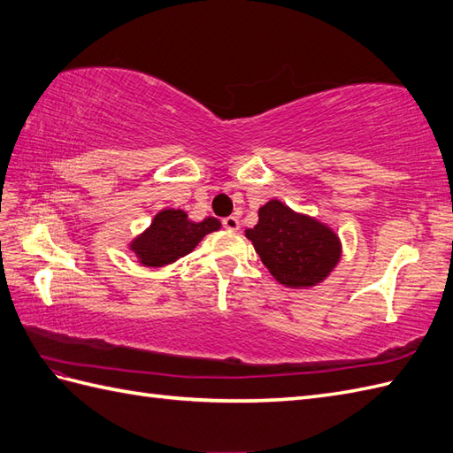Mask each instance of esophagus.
Listing matches in <instances>:
<instances>
[{"instance_id":"esophagus-1","label":"esophagus","mask_w":453,"mask_h":453,"mask_svg":"<svg viewBox=\"0 0 453 453\" xmlns=\"http://www.w3.org/2000/svg\"><path fill=\"white\" fill-rule=\"evenodd\" d=\"M223 225H225L226 230H230V233H236V230L240 228V219L234 217V215H230L223 220Z\"/></svg>"}]
</instances>
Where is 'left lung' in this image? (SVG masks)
Segmentation results:
<instances>
[{"label": "left lung", "instance_id": "8db88e82", "mask_svg": "<svg viewBox=\"0 0 453 453\" xmlns=\"http://www.w3.org/2000/svg\"><path fill=\"white\" fill-rule=\"evenodd\" d=\"M246 238L273 279L292 290L325 282L342 257V242L333 226L294 211L277 197L259 207L257 225L246 228Z\"/></svg>", "mask_w": 453, "mask_h": 453}]
</instances>
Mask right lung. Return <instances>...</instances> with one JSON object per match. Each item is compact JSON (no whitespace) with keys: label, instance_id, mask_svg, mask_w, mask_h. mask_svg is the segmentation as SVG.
<instances>
[{"label":"right lung","instance_id":"1","mask_svg":"<svg viewBox=\"0 0 453 453\" xmlns=\"http://www.w3.org/2000/svg\"><path fill=\"white\" fill-rule=\"evenodd\" d=\"M220 228V220L205 217L192 220L184 209L165 207L151 219L150 226L130 240L128 250L143 267H167L190 251L207 236Z\"/></svg>","mask_w":453,"mask_h":453}]
</instances>
